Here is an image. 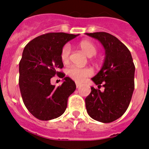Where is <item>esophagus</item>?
<instances>
[{
  "instance_id": "obj_1",
  "label": "esophagus",
  "mask_w": 149,
  "mask_h": 149,
  "mask_svg": "<svg viewBox=\"0 0 149 149\" xmlns=\"http://www.w3.org/2000/svg\"><path fill=\"white\" fill-rule=\"evenodd\" d=\"M76 86H77V88H79V86H81V84H79V83H76Z\"/></svg>"
}]
</instances>
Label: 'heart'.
Returning a JSON list of instances; mask_svg holds the SVG:
<instances>
[{"label": "heart", "mask_w": 149, "mask_h": 149, "mask_svg": "<svg viewBox=\"0 0 149 149\" xmlns=\"http://www.w3.org/2000/svg\"><path fill=\"white\" fill-rule=\"evenodd\" d=\"M79 48L81 49L88 56H95L97 53V47L93 42L90 40H83L79 43ZM70 46L65 45L63 47L60 52L61 60L63 63H68L70 61ZM66 73L69 77L74 81L81 83L84 82L87 77H91L93 74V70L90 67L79 68L77 66H70L68 68Z\"/></svg>", "instance_id": "b5f03b06"}]
</instances>
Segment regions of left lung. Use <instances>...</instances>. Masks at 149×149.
Returning <instances> with one entry per match:
<instances>
[{
    "label": "left lung",
    "mask_w": 149,
    "mask_h": 149,
    "mask_svg": "<svg viewBox=\"0 0 149 149\" xmlns=\"http://www.w3.org/2000/svg\"><path fill=\"white\" fill-rule=\"evenodd\" d=\"M86 35L99 40L106 56L101 70L92 78L98 89L91 87L85 99L86 111L94 120L114 121L125 113L134 89V64L129 49L115 36L100 31ZM104 86V91H99Z\"/></svg>",
    "instance_id": "1"
}]
</instances>
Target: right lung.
Returning a JSON list of instances; mask_svg holds the SVG:
<instances>
[{
	"label": "right lung",
	"instance_id": "add662e5",
	"mask_svg": "<svg viewBox=\"0 0 149 149\" xmlns=\"http://www.w3.org/2000/svg\"><path fill=\"white\" fill-rule=\"evenodd\" d=\"M78 35L49 32L34 38L24 47L19 63V87L28 111L38 120H49L65 112L68 98L76 84L65 77L60 52L65 43ZM57 74L64 78L63 84L55 88L51 79Z\"/></svg>",
	"mask_w": 149,
	"mask_h": 149
}]
</instances>
